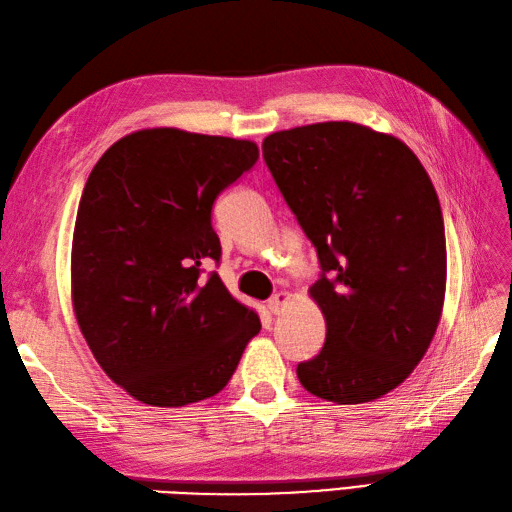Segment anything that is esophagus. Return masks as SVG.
<instances>
[{"label": "esophagus", "instance_id": "esophagus-1", "mask_svg": "<svg viewBox=\"0 0 512 512\" xmlns=\"http://www.w3.org/2000/svg\"><path fill=\"white\" fill-rule=\"evenodd\" d=\"M289 302H291V293L280 291V293H276V295H271L269 302H267V309H269V313L278 315V313H282V311L287 309Z\"/></svg>", "mask_w": 512, "mask_h": 512}]
</instances>
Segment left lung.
Returning a JSON list of instances; mask_svg holds the SVG:
<instances>
[{"mask_svg": "<svg viewBox=\"0 0 512 512\" xmlns=\"http://www.w3.org/2000/svg\"><path fill=\"white\" fill-rule=\"evenodd\" d=\"M263 157L331 274L309 289L326 342L298 366L302 388L337 405L377 401L414 372L442 315L436 188L405 142L348 120L271 133Z\"/></svg>", "mask_w": 512, "mask_h": 512, "instance_id": "8db88e82", "label": "left lung"}]
</instances>
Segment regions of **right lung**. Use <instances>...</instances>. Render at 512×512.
<instances>
[{
  "instance_id": "right-lung-1",
  "label": "right lung",
  "mask_w": 512,
  "mask_h": 512,
  "mask_svg": "<svg viewBox=\"0 0 512 512\" xmlns=\"http://www.w3.org/2000/svg\"><path fill=\"white\" fill-rule=\"evenodd\" d=\"M258 160L252 140L140 129L102 153L78 203L72 306L107 377L135 401L184 407L219 394L260 331L219 274L212 206Z\"/></svg>"
}]
</instances>
